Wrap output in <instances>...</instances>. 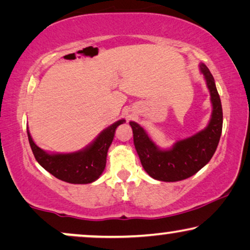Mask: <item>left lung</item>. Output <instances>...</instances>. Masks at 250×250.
Listing matches in <instances>:
<instances>
[{
	"label": "left lung",
	"instance_id": "left-lung-1",
	"mask_svg": "<svg viewBox=\"0 0 250 250\" xmlns=\"http://www.w3.org/2000/svg\"><path fill=\"white\" fill-rule=\"evenodd\" d=\"M200 70L206 80L213 112L208 126L190 138L177 141L172 149L160 150L139 124L129 122L133 140L143 168L152 179L164 182L186 180L200 170L216 151L223 126V111L213 75L204 63Z\"/></svg>",
	"mask_w": 250,
	"mask_h": 250
}]
</instances>
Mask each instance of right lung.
I'll return each mask as SVG.
<instances>
[{
    "mask_svg": "<svg viewBox=\"0 0 250 250\" xmlns=\"http://www.w3.org/2000/svg\"><path fill=\"white\" fill-rule=\"evenodd\" d=\"M124 119L114 123L105 128L94 142L84 150L73 153H47L33 141L29 131L28 141L35 159L44 169L57 179L73 184H87L99 179L104 170L107 152L115 136V131Z\"/></svg>",
    "mask_w": 250,
    "mask_h": 250,
    "instance_id": "1",
    "label": "right lung"
}]
</instances>
